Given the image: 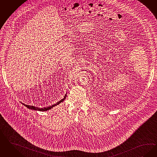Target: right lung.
Segmentation results:
<instances>
[{
  "label": "right lung",
  "instance_id": "1",
  "mask_svg": "<svg viewBox=\"0 0 157 157\" xmlns=\"http://www.w3.org/2000/svg\"><path fill=\"white\" fill-rule=\"evenodd\" d=\"M66 97H67V94H65V95L64 96V97H63V99H62L61 101H59L56 102V104H54V105H51L50 106L46 107H43V108H40V107L34 106L27 105H25V104H24V103H22V104H23L24 106H25V107H27V108H29V109H32V110H38V111H42V112H44V111H47V110H48L51 109V108H52L53 107L56 106V105H58L60 104L61 102H63V101H64V100L65 99Z\"/></svg>",
  "mask_w": 157,
  "mask_h": 157
}]
</instances>
